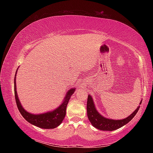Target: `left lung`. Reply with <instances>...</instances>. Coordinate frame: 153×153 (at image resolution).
<instances>
[{"label": "left lung", "mask_w": 153, "mask_h": 153, "mask_svg": "<svg viewBox=\"0 0 153 153\" xmlns=\"http://www.w3.org/2000/svg\"><path fill=\"white\" fill-rule=\"evenodd\" d=\"M141 102L142 100L139 102V105H141ZM139 108H140V106L139 105L134 112L124 119L114 120L107 118L100 114L97 110L92 96L88 95V98H87V112L89 120L93 127L102 131H114L122 128V126H125L131 121L136 115Z\"/></svg>", "instance_id": "obj_1"}]
</instances>
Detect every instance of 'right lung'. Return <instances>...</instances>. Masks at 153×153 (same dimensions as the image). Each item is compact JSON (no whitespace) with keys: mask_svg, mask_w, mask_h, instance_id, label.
<instances>
[{"mask_svg":"<svg viewBox=\"0 0 153 153\" xmlns=\"http://www.w3.org/2000/svg\"><path fill=\"white\" fill-rule=\"evenodd\" d=\"M18 70V68L16 71L14 77V93L16 102V104H17L18 108L22 116L24 117L26 121L30 123L31 124L39 127L40 128L54 129L56 128L58 126H60V123L62 122L65 116H66L68 103L69 102V100L70 99L71 95H73L75 91H76V87H73V88H71L70 89L68 90L66 95H65L64 98L63 99V100L57 108L44 113L32 114L27 112L26 110L24 109L18 98L17 91H16V81Z\"/></svg>","mask_w":153,"mask_h":153,"instance_id":"right-lung-1","label":"right lung"}]
</instances>
